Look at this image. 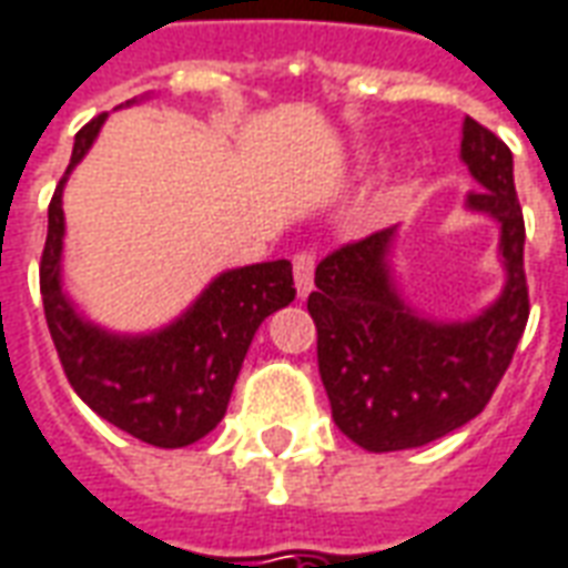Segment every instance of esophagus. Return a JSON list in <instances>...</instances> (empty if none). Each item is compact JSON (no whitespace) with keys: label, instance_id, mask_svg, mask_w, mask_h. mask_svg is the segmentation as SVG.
<instances>
[{"label":"esophagus","instance_id":"esophagus-1","mask_svg":"<svg viewBox=\"0 0 568 568\" xmlns=\"http://www.w3.org/2000/svg\"><path fill=\"white\" fill-rule=\"evenodd\" d=\"M293 281H296V293L305 300L314 290V254L312 251H300L293 256Z\"/></svg>","mask_w":568,"mask_h":568}]
</instances>
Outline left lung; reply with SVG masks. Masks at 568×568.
I'll return each instance as SVG.
<instances>
[{
	"label": "left lung",
	"mask_w": 568,
	"mask_h": 568,
	"mask_svg": "<svg viewBox=\"0 0 568 568\" xmlns=\"http://www.w3.org/2000/svg\"><path fill=\"white\" fill-rule=\"evenodd\" d=\"M459 160L478 181L466 211L499 223L505 284L487 308L466 321L417 312L396 284V226L338 247L314 272L308 314L333 420L375 454L420 448L481 415L527 326V233L511 151L466 118Z\"/></svg>",
	"instance_id": "left-lung-1"
}]
</instances>
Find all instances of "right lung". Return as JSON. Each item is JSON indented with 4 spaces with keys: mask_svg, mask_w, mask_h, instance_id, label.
<instances>
[{
    "mask_svg": "<svg viewBox=\"0 0 568 568\" xmlns=\"http://www.w3.org/2000/svg\"><path fill=\"white\" fill-rule=\"evenodd\" d=\"M105 120L109 114H99L74 135L72 160L48 209L44 317L65 378L102 420L156 448H187L226 415L260 324L296 296L293 266L290 260H272L226 268L175 321L151 333H114L90 321L63 284V190Z\"/></svg>",
    "mask_w": 568,
    "mask_h": 568,
    "instance_id": "obj_1",
    "label": "right lung"
}]
</instances>
